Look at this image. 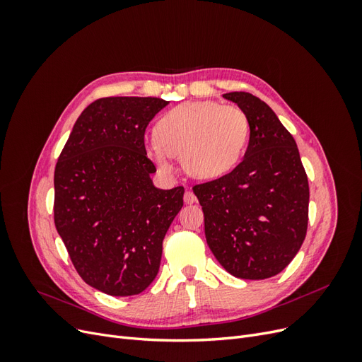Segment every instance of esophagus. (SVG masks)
Instances as JSON below:
<instances>
[{
  "label": "esophagus",
  "instance_id": "1",
  "mask_svg": "<svg viewBox=\"0 0 362 362\" xmlns=\"http://www.w3.org/2000/svg\"><path fill=\"white\" fill-rule=\"evenodd\" d=\"M184 202L185 204L196 202V196H194V193L192 190H185V193H184Z\"/></svg>",
  "mask_w": 362,
  "mask_h": 362
}]
</instances>
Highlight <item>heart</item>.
Masks as SVG:
<instances>
[{"label":"heart","instance_id":"b5f03b06","mask_svg":"<svg viewBox=\"0 0 362 362\" xmlns=\"http://www.w3.org/2000/svg\"><path fill=\"white\" fill-rule=\"evenodd\" d=\"M249 122L237 105L216 101L182 103L164 113L146 154L163 172L172 170V157H181L184 170L198 180H216L242 160Z\"/></svg>","mask_w":362,"mask_h":362}]
</instances>
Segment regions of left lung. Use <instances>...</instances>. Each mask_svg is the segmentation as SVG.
Listing matches in <instances>:
<instances>
[{
    "mask_svg": "<svg viewBox=\"0 0 362 362\" xmlns=\"http://www.w3.org/2000/svg\"><path fill=\"white\" fill-rule=\"evenodd\" d=\"M245 112L249 145L225 177L194 185L206 245L240 279H267L298 254L308 226L310 189L299 149L275 112L246 92L223 95Z\"/></svg>",
    "mask_w": 362,
    "mask_h": 362,
    "instance_id": "8db88e82",
    "label": "left lung"
}]
</instances>
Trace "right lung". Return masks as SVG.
Returning a JSON list of instances; mask_svg holds the SVG:
<instances>
[{"instance_id": "1", "label": "right lung", "mask_w": 362, "mask_h": 362, "mask_svg": "<svg viewBox=\"0 0 362 362\" xmlns=\"http://www.w3.org/2000/svg\"><path fill=\"white\" fill-rule=\"evenodd\" d=\"M169 103L112 96L87 105L54 172V223L86 284L133 296L156 279L184 187L158 189L145 129Z\"/></svg>"}]
</instances>
